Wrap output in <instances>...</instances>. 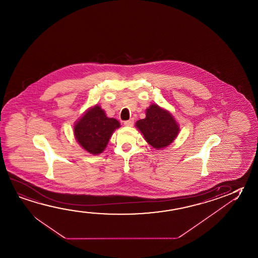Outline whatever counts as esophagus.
<instances>
[{"mask_svg":"<svg viewBox=\"0 0 258 258\" xmlns=\"http://www.w3.org/2000/svg\"><path fill=\"white\" fill-rule=\"evenodd\" d=\"M133 124H134V119H128V120H125V121H124V125H125V126H130V127H131V126H133Z\"/></svg>","mask_w":258,"mask_h":258,"instance_id":"34e87169","label":"esophagus"}]
</instances>
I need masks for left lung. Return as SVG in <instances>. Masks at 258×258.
Listing matches in <instances>:
<instances>
[{"label":"left lung","instance_id":"obj_1","mask_svg":"<svg viewBox=\"0 0 258 258\" xmlns=\"http://www.w3.org/2000/svg\"><path fill=\"white\" fill-rule=\"evenodd\" d=\"M136 127L143 134L147 143L161 149L173 142L179 131V126L170 111L151 104L146 111V118L136 122Z\"/></svg>","mask_w":258,"mask_h":258}]
</instances>
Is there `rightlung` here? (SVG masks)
<instances>
[{"instance_id":"obj_1","label":"right lung","mask_w":258,"mask_h":258,"mask_svg":"<svg viewBox=\"0 0 258 258\" xmlns=\"http://www.w3.org/2000/svg\"><path fill=\"white\" fill-rule=\"evenodd\" d=\"M120 124L114 118H108L99 105L89 108L74 126L78 143L92 155H99L107 146L112 133Z\"/></svg>"}]
</instances>
